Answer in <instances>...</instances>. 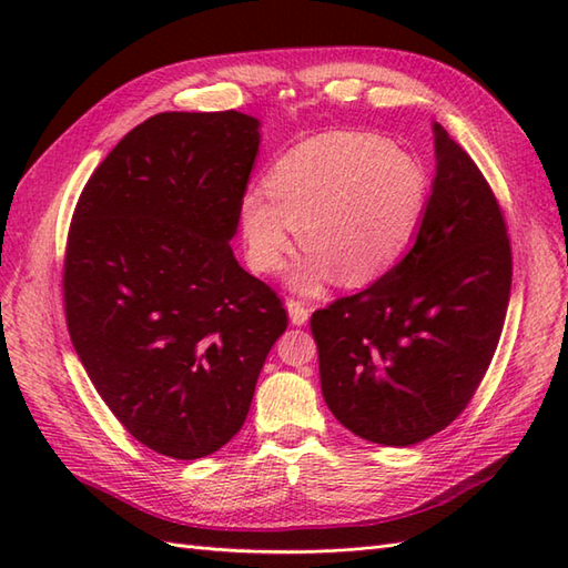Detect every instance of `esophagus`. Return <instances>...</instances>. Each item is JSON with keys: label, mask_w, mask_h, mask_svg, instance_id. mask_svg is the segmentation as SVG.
Here are the masks:
<instances>
[{"label": "esophagus", "mask_w": 568, "mask_h": 568, "mask_svg": "<svg viewBox=\"0 0 568 568\" xmlns=\"http://www.w3.org/2000/svg\"><path fill=\"white\" fill-rule=\"evenodd\" d=\"M287 315H291L293 324H307L310 320V310L305 307V303H300V300H287Z\"/></svg>", "instance_id": "obj_1"}]
</instances>
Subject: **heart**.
<instances>
[{
  "label": "heart",
  "mask_w": 568,
  "mask_h": 568,
  "mask_svg": "<svg viewBox=\"0 0 568 568\" xmlns=\"http://www.w3.org/2000/svg\"><path fill=\"white\" fill-rule=\"evenodd\" d=\"M427 171L413 153L364 131H327L285 151L268 192L241 200V232L253 271L273 273L295 248L297 224L310 248L293 285L317 293L334 275L368 283L400 258L427 210Z\"/></svg>",
  "instance_id": "b5f03b06"
}]
</instances>
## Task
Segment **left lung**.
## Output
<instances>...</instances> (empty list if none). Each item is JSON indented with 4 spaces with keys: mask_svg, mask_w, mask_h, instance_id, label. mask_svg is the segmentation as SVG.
<instances>
[{
    "mask_svg": "<svg viewBox=\"0 0 568 568\" xmlns=\"http://www.w3.org/2000/svg\"><path fill=\"white\" fill-rule=\"evenodd\" d=\"M437 178L413 248L366 291L312 315L322 395L356 437L409 446L478 390L513 283L508 226L474 159L434 124Z\"/></svg>",
    "mask_w": 568,
    "mask_h": 568,
    "instance_id": "1",
    "label": "left lung"
}]
</instances>
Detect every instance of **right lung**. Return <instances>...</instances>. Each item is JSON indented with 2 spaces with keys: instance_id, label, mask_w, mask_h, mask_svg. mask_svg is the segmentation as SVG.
I'll return each instance as SVG.
<instances>
[{
  "instance_id": "add662e5",
  "label": "right lung",
  "mask_w": 568,
  "mask_h": 568,
  "mask_svg": "<svg viewBox=\"0 0 568 568\" xmlns=\"http://www.w3.org/2000/svg\"><path fill=\"white\" fill-rule=\"evenodd\" d=\"M258 141L234 110L155 114L98 165L68 229L70 342L131 437L180 462L241 429L287 327L229 246Z\"/></svg>"
}]
</instances>
